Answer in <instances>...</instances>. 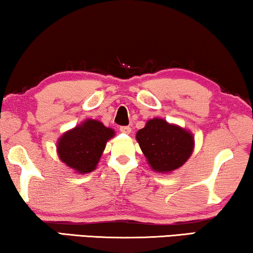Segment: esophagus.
Instances as JSON below:
<instances>
[{
	"label": "esophagus",
	"mask_w": 253,
	"mask_h": 253,
	"mask_svg": "<svg viewBox=\"0 0 253 253\" xmlns=\"http://www.w3.org/2000/svg\"><path fill=\"white\" fill-rule=\"evenodd\" d=\"M120 131L122 133H126L129 134L131 132V127L127 126H120Z\"/></svg>",
	"instance_id": "esophagus-1"
}]
</instances>
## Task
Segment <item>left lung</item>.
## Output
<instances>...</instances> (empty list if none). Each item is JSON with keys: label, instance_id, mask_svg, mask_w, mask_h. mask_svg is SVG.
Wrapping results in <instances>:
<instances>
[{"label": "left lung", "instance_id": "obj_1", "mask_svg": "<svg viewBox=\"0 0 253 253\" xmlns=\"http://www.w3.org/2000/svg\"><path fill=\"white\" fill-rule=\"evenodd\" d=\"M137 140L153 170L169 172L184 165L193 150L192 134L161 119L150 120Z\"/></svg>", "mask_w": 253, "mask_h": 253}]
</instances>
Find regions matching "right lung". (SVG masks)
<instances>
[{
  "label": "right lung",
  "mask_w": 253,
  "mask_h": 253,
  "mask_svg": "<svg viewBox=\"0 0 253 253\" xmlns=\"http://www.w3.org/2000/svg\"><path fill=\"white\" fill-rule=\"evenodd\" d=\"M115 132L101 122L87 120L60 138L58 157L65 165L81 174H87L96 168L107 140Z\"/></svg>",
  "instance_id": "obj_1"
}]
</instances>
